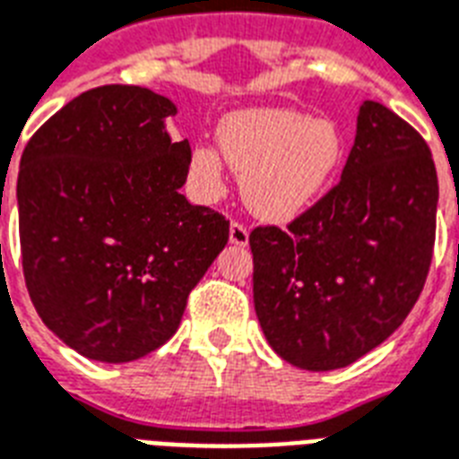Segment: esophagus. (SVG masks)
Masks as SVG:
<instances>
[{"label":"esophagus","instance_id":"1","mask_svg":"<svg viewBox=\"0 0 459 459\" xmlns=\"http://www.w3.org/2000/svg\"><path fill=\"white\" fill-rule=\"evenodd\" d=\"M230 244H234V247H247L248 244V230L241 222L230 225Z\"/></svg>","mask_w":459,"mask_h":459}]
</instances>
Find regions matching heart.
I'll list each match as a JSON object with an SVG mask.
<instances>
[{
	"instance_id": "obj_1",
	"label": "heart",
	"mask_w": 459,
	"mask_h": 459,
	"mask_svg": "<svg viewBox=\"0 0 459 459\" xmlns=\"http://www.w3.org/2000/svg\"><path fill=\"white\" fill-rule=\"evenodd\" d=\"M218 146L227 166L241 175V196L258 218L284 222L313 206L339 172L346 139L329 118L293 108H244L220 120ZM194 182L215 192L222 160L211 146L189 159Z\"/></svg>"
}]
</instances>
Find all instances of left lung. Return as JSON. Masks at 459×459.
<instances>
[{
	"label": "left lung",
	"mask_w": 459,
	"mask_h": 459,
	"mask_svg": "<svg viewBox=\"0 0 459 459\" xmlns=\"http://www.w3.org/2000/svg\"><path fill=\"white\" fill-rule=\"evenodd\" d=\"M438 178L427 142L362 101L339 185L287 232L258 227L253 303L273 351L293 368H346L391 336L427 281Z\"/></svg>",
	"instance_id": "1"
}]
</instances>
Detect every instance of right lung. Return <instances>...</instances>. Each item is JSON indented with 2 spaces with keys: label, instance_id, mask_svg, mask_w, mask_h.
<instances>
[{
  "label": "right lung",
  "instance_id": "right-lung-1",
  "mask_svg": "<svg viewBox=\"0 0 459 459\" xmlns=\"http://www.w3.org/2000/svg\"><path fill=\"white\" fill-rule=\"evenodd\" d=\"M175 113L146 87L106 84L54 113L21 156L32 306L90 360L120 365L163 346L230 239L222 215L179 194L192 149L168 132Z\"/></svg>",
  "mask_w": 459,
  "mask_h": 459
}]
</instances>
